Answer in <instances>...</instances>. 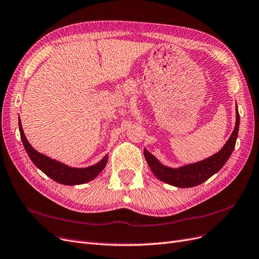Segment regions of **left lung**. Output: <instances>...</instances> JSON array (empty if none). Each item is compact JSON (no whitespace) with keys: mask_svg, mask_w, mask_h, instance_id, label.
Listing matches in <instances>:
<instances>
[{"mask_svg":"<svg viewBox=\"0 0 259 259\" xmlns=\"http://www.w3.org/2000/svg\"><path fill=\"white\" fill-rule=\"evenodd\" d=\"M239 120L240 116L237 109L236 125L230 139L227 140L225 146L218 153L202 161L184 165V167L179 169H172L161 164L147 150H144V157H146L152 172L156 175L158 180L180 188L194 187V186H198L212 177L214 173L218 172L223 167L227 159L230 158L235 148L238 131H239Z\"/></svg>","mask_w":259,"mask_h":259,"instance_id":"8db88e82","label":"left lung"}]
</instances>
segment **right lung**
Returning a JSON list of instances; mask_svg holds the SVG:
<instances>
[{
    "instance_id": "obj_1",
    "label": "right lung",
    "mask_w": 259,
    "mask_h": 259,
    "mask_svg": "<svg viewBox=\"0 0 259 259\" xmlns=\"http://www.w3.org/2000/svg\"><path fill=\"white\" fill-rule=\"evenodd\" d=\"M19 130H20V136H21L24 149L32 159V161L35 163L36 167H38L41 171H42L46 175L55 182L63 184V185H80L85 184L87 182H90L94 180L97 175L105 168L107 162V155L103 158L100 162H98L95 165H91L88 168H71L68 165L60 163L54 159H51L41 153H38L29 142L26 140L24 132L22 130L21 121L19 119Z\"/></svg>"
}]
</instances>
